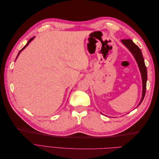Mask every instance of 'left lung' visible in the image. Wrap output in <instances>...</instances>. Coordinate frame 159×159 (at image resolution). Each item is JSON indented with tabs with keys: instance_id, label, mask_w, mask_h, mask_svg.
I'll return each instance as SVG.
<instances>
[{
	"instance_id": "obj_1",
	"label": "left lung",
	"mask_w": 159,
	"mask_h": 159,
	"mask_svg": "<svg viewBox=\"0 0 159 159\" xmlns=\"http://www.w3.org/2000/svg\"><path fill=\"white\" fill-rule=\"evenodd\" d=\"M121 42L132 53L134 59H135L137 63L138 64L139 68L140 70L142 78V83H143V92H142V98L139 102L138 106L141 103L143 100L145 98V92H146V87H147V68L144 61L143 56L142 54L141 50L140 48L134 44V43L130 39H123L121 40Z\"/></svg>"
}]
</instances>
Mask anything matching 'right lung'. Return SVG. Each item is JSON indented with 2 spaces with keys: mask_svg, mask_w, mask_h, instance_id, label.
Returning a JSON list of instances; mask_svg holds the SVG:
<instances>
[{
  "mask_svg": "<svg viewBox=\"0 0 159 159\" xmlns=\"http://www.w3.org/2000/svg\"><path fill=\"white\" fill-rule=\"evenodd\" d=\"M34 38H35V36H34V37H33V38H30V39L29 40H28V42H27V44H26L25 46H24V47L22 48V49L20 50V52H18V55H17V56H16V58H17V57H18V56H19V54H20V52H22V51L24 49H25V48H26V46H27L28 44H29V43H30V42H31V41H32V40L34 39Z\"/></svg>",
  "mask_w": 159,
  "mask_h": 159,
  "instance_id": "1",
  "label": "right lung"
}]
</instances>
